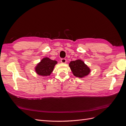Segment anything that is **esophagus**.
<instances>
[{
	"label": "esophagus",
	"mask_w": 126,
	"mask_h": 126,
	"mask_svg": "<svg viewBox=\"0 0 126 126\" xmlns=\"http://www.w3.org/2000/svg\"><path fill=\"white\" fill-rule=\"evenodd\" d=\"M66 62H67V60L65 58H62V59H61V62L63 63H66Z\"/></svg>",
	"instance_id": "obj_1"
}]
</instances>
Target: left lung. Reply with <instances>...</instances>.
Wrapping results in <instances>:
<instances>
[{
	"label": "left lung",
	"instance_id": "1",
	"mask_svg": "<svg viewBox=\"0 0 126 126\" xmlns=\"http://www.w3.org/2000/svg\"><path fill=\"white\" fill-rule=\"evenodd\" d=\"M69 66L73 75L77 77L83 78L90 72V68L81 60L72 61L69 63Z\"/></svg>",
	"mask_w": 126,
	"mask_h": 126
}]
</instances>
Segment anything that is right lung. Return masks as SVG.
I'll return each mask as SVG.
<instances>
[{
	"label": "right lung",
	"mask_w": 126,
	"mask_h": 126,
	"mask_svg": "<svg viewBox=\"0 0 126 126\" xmlns=\"http://www.w3.org/2000/svg\"><path fill=\"white\" fill-rule=\"evenodd\" d=\"M57 63V61L52 60L47 57H45L35 67L36 72L38 75L41 76L50 75Z\"/></svg>",
	"instance_id": "obj_1"
}]
</instances>
